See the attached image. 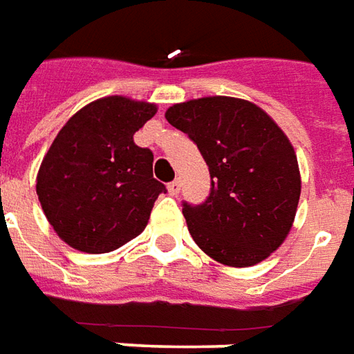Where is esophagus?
<instances>
[{
    "label": "esophagus",
    "instance_id": "34e87169",
    "mask_svg": "<svg viewBox=\"0 0 354 354\" xmlns=\"http://www.w3.org/2000/svg\"><path fill=\"white\" fill-rule=\"evenodd\" d=\"M179 190H181V183L179 181H171L167 185V192L171 194V196H177L179 194Z\"/></svg>",
    "mask_w": 354,
    "mask_h": 354
}]
</instances>
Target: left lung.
<instances>
[{
  "instance_id": "obj_1",
  "label": "left lung",
  "mask_w": 354,
  "mask_h": 354,
  "mask_svg": "<svg viewBox=\"0 0 354 354\" xmlns=\"http://www.w3.org/2000/svg\"><path fill=\"white\" fill-rule=\"evenodd\" d=\"M165 120L196 142L209 167L207 200L183 204L198 248L229 267L267 259L292 229L301 194L286 133L257 104L221 95L173 104Z\"/></svg>"
}]
</instances>
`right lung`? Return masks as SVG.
Returning a JSON list of instances; mask_svg holds the SVG:
<instances>
[{"label":"right lung","instance_id":"1","mask_svg":"<svg viewBox=\"0 0 354 354\" xmlns=\"http://www.w3.org/2000/svg\"><path fill=\"white\" fill-rule=\"evenodd\" d=\"M156 104L122 95L85 104L44 156L36 192L47 221L70 248L109 253L139 236L165 187L154 154L133 141Z\"/></svg>","mask_w":354,"mask_h":354}]
</instances>
